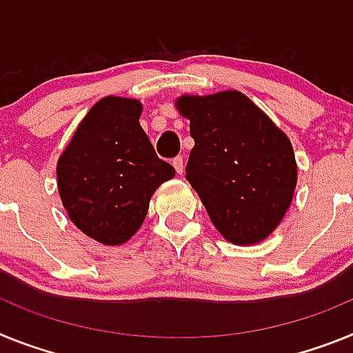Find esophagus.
Listing matches in <instances>:
<instances>
[{"label": "esophagus", "instance_id": "esophagus-1", "mask_svg": "<svg viewBox=\"0 0 353 353\" xmlns=\"http://www.w3.org/2000/svg\"><path fill=\"white\" fill-rule=\"evenodd\" d=\"M172 165L174 168H176L177 174H183V170H185V163H183V156H177V158L172 159Z\"/></svg>", "mask_w": 353, "mask_h": 353}]
</instances>
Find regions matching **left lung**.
Wrapping results in <instances>:
<instances>
[{"label":"left lung","mask_w":353,"mask_h":353,"mask_svg":"<svg viewBox=\"0 0 353 353\" xmlns=\"http://www.w3.org/2000/svg\"><path fill=\"white\" fill-rule=\"evenodd\" d=\"M176 108L190 121L195 142L186 179L216 231L234 245L268 238L296 186L295 152L286 133L238 90L185 94Z\"/></svg>","instance_id":"obj_1"}]
</instances>
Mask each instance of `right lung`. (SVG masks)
Segmentation results:
<instances>
[{"mask_svg":"<svg viewBox=\"0 0 353 353\" xmlns=\"http://www.w3.org/2000/svg\"><path fill=\"white\" fill-rule=\"evenodd\" d=\"M142 103L106 96L76 128L58 158V194L70 222L103 245H122L145 220L149 201L176 176L139 119Z\"/></svg>","mask_w":353,"mask_h":353,"instance_id":"1","label":"right lung"}]
</instances>
